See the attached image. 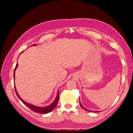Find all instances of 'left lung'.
I'll list each match as a JSON object with an SVG mask.
<instances>
[{
	"mask_svg": "<svg viewBox=\"0 0 133 133\" xmlns=\"http://www.w3.org/2000/svg\"><path fill=\"white\" fill-rule=\"evenodd\" d=\"M80 101V100H79ZM80 103V105L82 107V108L83 109H84V110H87V111H89V112H98V111H91V110H88V109H85V108H84L82 105V104H81V103L80 102H79Z\"/></svg>",
	"mask_w": 133,
	"mask_h": 133,
	"instance_id": "1",
	"label": "left lung"
}]
</instances>
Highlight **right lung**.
Listing matches in <instances>:
<instances>
[{"mask_svg": "<svg viewBox=\"0 0 133 133\" xmlns=\"http://www.w3.org/2000/svg\"><path fill=\"white\" fill-rule=\"evenodd\" d=\"M32 45H36V44H33ZM23 52V51H22ZM21 52V53H22ZM18 63L17 64V65L15 66V69H14V78L15 79V71L17 69V67H18ZM14 88H15V92H16V94L18 96V98L21 100V101L25 104V105H26L28 107H29L30 109H31L32 110H33L35 112H38V113H41V114H46L48 113V112H49L50 111H51L53 110L56 107V106L57 105L58 101H59V91H58V93H57V97H56L55 100L54 101V102L52 103L51 104H50V105H48L46 107H37V106H35L34 105H32L31 104H29L28 103H26L24 101V100L21 98V96L19 95V94H18V92L17 91V89H16V87L14 85Z\"/></svg>", "mask_w": 133, "mask_h": 133, "instance_id": "obj_1", "label": "right lung"}]
</instances>
